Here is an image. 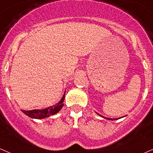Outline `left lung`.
I'll return each mask as SVG.
<instances>
[{
  "label": "left lung",
  "instance_id": "8db88e82",
  "mask_svg": "<svg viewBox=\"0 0 153 153\" xmlns=\"http://www.w3.org/2000/svg\"><path fill=\"white\" fill-rule=\"evenodd\" d=\"M97 114H98V113H97ZM98 115H99V114H98ZM100 115V116H101V117H104V118H105V119H108V120H116V119H112V118H108V117H103V116H102V115ZM119 118H120V117H119Z\"/></svg>",
  "mask_w": 153,
  "mask_h": 153
}]
</instances>
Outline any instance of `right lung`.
Returning <instances> with one entry per match:
<instances>
[{
    "label": "right lung",
    "instance_id": "add662e5",
    "mask_svg": "<svg viewBox=\"0 0 153 153\" xmlns=\"http://www.w3.org/2000/svg\"><path fill=\"white\" fill-rule=\"evenodd\" d=\"M65 100V93L63 96L60 100V102L58 104L49 107L48 108H45L43 110H22V112L27 116L31 117V118L35 119H43L48 117L51 115H55L57 113H58L61 108L63 106V102Z\"/></svg>",
    "mask_w": 153,
    "mask_h": 153
}]
</instances>
